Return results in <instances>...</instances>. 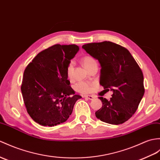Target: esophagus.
<instances>
[{"instance_id":"34e87169","label":"esophagus","mask_w":160,"mask_h":160,"mask_svg":"<svg viewBox=\"0 0 160 160\" xmlns=\"http://www.w3.org/2000/svg\"><path fill=\"white\" fill-rule=\"evenodd\" d=\"M84 97L85 98H87V99H90V100H91V99H92L94 98V96H92V95H84Z\"/></svg>"}]
</instances>
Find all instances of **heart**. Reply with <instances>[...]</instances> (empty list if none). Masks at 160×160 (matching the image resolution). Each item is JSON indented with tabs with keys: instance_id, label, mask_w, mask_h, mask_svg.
Here are the masks:
<instances>
[{
	"instance_id": "obj_1",
	"label": "heart",
	"mask_w": 160,
	"mask_h": 160,
	"mask_svg": "<svg viewBox=\"0 0 160 160\" xmlns=\"http://www.w3.org/2000/svg\"><path fill=\"white\" fill-rule=\"evenodd\" d=\"M82 61L84 65L85 66L87 69L91 68V66L93 64V63L96 62L95 60L89 56H85L82 58ZM73 63L72 61L70 62L67 67V75H68V78L72 79L73 76ZM92 84L89 82H77L75 86H74V88L77 92H81V93H87L91 91Z\"/></svg>"
}]
</instances>
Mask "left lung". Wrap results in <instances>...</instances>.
<instances>
[{"label": "left lung", "mask_w": 160, "mask_h": 160, "mask_svg": "<svg viewBox=\"0 0 160 160\" xmlns=\"http://www.w3.org/2000/svg\"><path fill=\"white\" fill-rule=\"evenodd\" d=\"M101 65L99 84L106 92L112 91L108 100L99 97L102 107L95 116L103 122L122 124L138 109L144 93L142 70L125 48L111 42L90 43L82 47Z\"/></svg>", "instance_id": "1"}]
</instances>
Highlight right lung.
<instances>
[{
	"label": "right lung",
	"instance_id": "right-lung-1",
	"mask_svg": "<svg viewBox=\"0 0 160 160\" xmlns=\"http://www.w3.org/2000/svg\"><path fill=\"white\" fill-rule=\"evenodd\" d=\"M78 50L74 44H56L40 52L26 68L22 97L30 117L39 125L52 127L65 122L82 98L75 95L67 75V67Z\"/></svg>",
	"mask_w": 160,
	"mask_h": 160
}]
</instances>
